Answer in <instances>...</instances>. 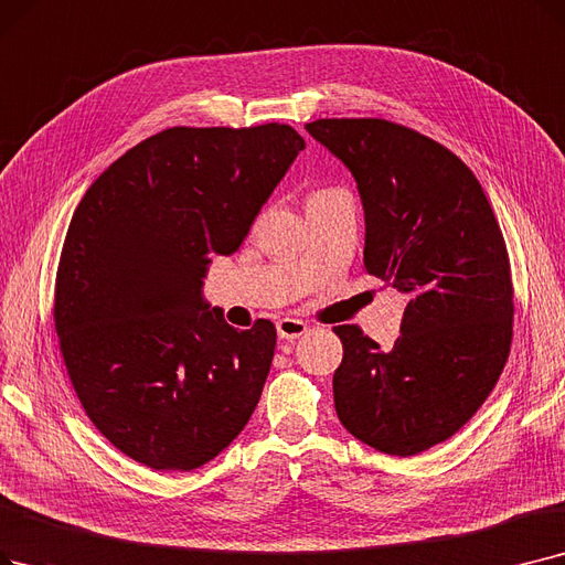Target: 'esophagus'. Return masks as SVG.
<instances>
[{
	"label": "esophagus",
	"mask_w": 565,
	"mask_h": 565,
	"mask_svg": "<svg viewBox=\"0 0 565 565\" xmlns=\"http://www.w3.org/2000/svg\"><path fill=\"white\" fill-rule=\"evenodd\" d=\"M307 332V323L298 321V318H281L277 321V334L284 341H296Z\"/></svg>",
	"instance_id": "obj_1"
}]
</instances>
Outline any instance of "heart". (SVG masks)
Returning a JSON list of instances; mask_svg holds the SVG:
<instances>
[{"label":"heart","instance_id":"heart-1","mask_svg":"<svg viewBox=\"0 0 565 565\" xmlns=\"http://www.w3.org/2000/svg\"><path fill=\"white\" fill-rule=\"evenodd\" d=\"M316 193H323V191H316Z\"/></svg>","mask_w":565,"mask_h":565}]
</instances>
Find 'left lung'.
Here are the masks:
<instances>
[{"mask_svg":"<svg viewBox=\"0 0 565 565\" xmlns=\"http://www.w3.org/2000/svg\"><path fill=\"white\" fill-rule=\"evenodd\" d=\"M305 129L351 170L364 210V269L408 305L390 351L337 326L341 425L385 455L425 452L494 390L512 341L508 249L459 157L387 119H316Z\"/></svg>","mask_w":565,"mask_h":565,"instance_id":"1","label":"left lung"}]
</instances>
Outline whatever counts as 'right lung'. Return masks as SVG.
Returning <instances> with one entry per match:
<instances>
[{"mask_svg":"<svg viewBox=\"0 0 565 565\" xmlns=\"http://www.w3.org/2000/svg\"><path fill=\"white\" fill-rule=\"evenodd\" d=\"M305 138L288 125L173 127L110 163L64 239L55 330L94 427L157 471H193L249 423L277 330H235L203 298Z\"/></svg>","mask_w":565,"mask_h":565,"instance_id":"obj_1","label":"right lung"}]
</instances>
